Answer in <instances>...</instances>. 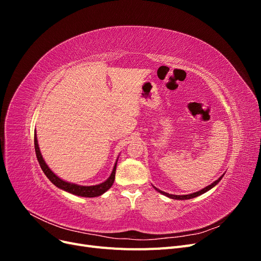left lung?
<instances>
[{
    "label": "left lung",
    "mask_w": 261,
    "mask_h": 261,
    "mask_svg": "<svg viewBox=\"0 0 261 261\" xmlns=\"http://www.w3.org/2000/svg\"><path fill=\"white\" fill-rule=\"evenodd\" d=\"M223 175H224V174H223ZM223 175H221V176H220V177H219L217 180L213 181L212 184L208 185L207 187H204V188L200 189V191H198V192L193 193V194H188V195H172V194H168V193H165V192H162V191H160L159 188H156V187H154V186H153V188L155 189L156 192H159L160 194H162V195H164V196L169 197V198H171V199H177V200H186V199H192V198H195V197H198V196H200V195L204 194V193H206V192L210 191L211 188H213V187H215L217 184H219V181H220L221 179H222Z\"/></svg>",
    "instance_id": "8db88e82"
}]
</instances>
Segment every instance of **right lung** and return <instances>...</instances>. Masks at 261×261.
<instances>
[{
	"mask_svg": "<svg viewBox=\"0 0 261 261\" xmlns=\"http://www.w3.org/2000/svg\"><path fill=\"white\" fill-rule=\"evenodd\" d=\"M35 150H36V155L39 164L43 171L44 174L46 175L52 183L59 187L60 189H63L69 194H73L76 196H81V197H89V198H92V197H98L101 196L102 194H105L108 189L111 188V186L114 183V178H115V171H116V164H117V160L118 158L115 161V164L113 167L111 175L109 176L108 179H106L102 183L98 184V185H91V186H83V185H77L74 183H70V181H66L64 179L60 178L55 173L48 167V164L45 163V161L43 160V156L40 152V148H39L38 145V139H37V135L35 134Z\"/></svg>",
	"mask_w": 261,
	"mask_h": 261,
	"instance_id": "1",
	"label": "right lung"
}]
</instances>
